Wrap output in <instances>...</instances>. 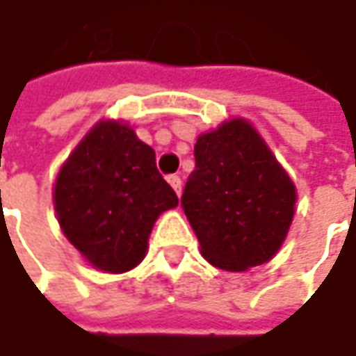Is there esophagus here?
I'll list each match as a JSON object with an SVG mask.
<instances>
[{
    "instance_id": "obj_1",
    "label": "esophagus",
    "mask_w": 356,
    "mask_h": 356,
    "mask_svg": "<svg viewBox=\"0 0 356 356\" xmlns=\"http://www.w3.org/2000/svg\"><path fill=\"white\" fill-rule=\"evenodd\" d=\"M168 182H170V186L176 191V195L180 197V193H182V178L176 176V174H172V176H168Z\"/></svg>"
}]
</instances>
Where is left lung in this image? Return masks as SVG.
I'll return each instance as SVG.
<instances>
[{"label": "left lung", "mask_w": 356, "mask_h": 356, "mask_svg": "<svg viewBox=\"0 0 356 356\" xmlns=\"http://www.w3.org/2000/svg\"><path fill=\"white\" fill-rule=\"evenodd\" d=\"M195 161L180 202L202 256L232 273L268 262L295 213L287 172L240 118L200 135Z\"/></svg>", "instance_id": "obj_1"}]
</instances>
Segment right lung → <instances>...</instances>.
<instances>
[{
    "label": "right lung",
    "instance_id": "1",
    "mask_svg": "<svg viewBox=\"0 0 356 356\" xmlns=\"http://www.w3.org/2000/svg\"><path fill=\"white\" fill-rule=\"evenodd\" d=\"M178 204L156 165V152L122 122H100L75 147L55 184L67 240L96 268L137 266L159 213Z\"/></svg>",
    "mask_w": 356,
    "mask_h": 356
}]
</instances>
